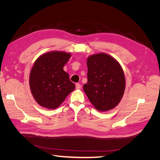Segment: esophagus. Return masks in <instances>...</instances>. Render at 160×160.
Listing matches in <instances>:
<instances>
[{"instance_id":"1","label":"esophagus","mask_w":160,"mask_h":160,"mask_svg":"<svg viewBox=\"0 0 160 160\" xmlns=\"http://www.w3.org/2000/svg\"><path fill=\"white\" fill-rule=\"evenodd\" d=\"M75 87H76V89H80L81 88V85L79 83H76L75 84Z\"/></svg>"}]
</instances>
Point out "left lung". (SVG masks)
Listing matches in <instances>:
<instances>
[{
	"mask_svg": "<svg viewBox=\"0 0 160 160\" xmlns=\"http://www.w3.org/2000/svg\"><path fill=\"white\" fill-rule=\"evenodd\" d=\"M88 83L83 89L97 110L105 111L116 107L125 88L123 69L110 55L98 53L88 57Z\"/></svg>",
	"mask_w": 160,
	"mask_h": 160,
	"instance_id": "obj_1",
	"label": "left lung"
}]
</instances>
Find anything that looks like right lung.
<instances>
[{
  "label": "right lung",
  "mask_w": 160,
  "mask_h": 160,
  "mask_svg": "<svg viewBox=\"0 0 160 160\" xmlns=\"http://www.w3.org/2000/svg\"><path fill=\"white\" fill-rule=\"evenodd\" d=\"M71 56L64 52H47L34 64L29 77L31 91L37 102L43 108H58L75 88L63 70Z\"/></svg>",
  "instance_id": "add662e5"
}]
</instances>
